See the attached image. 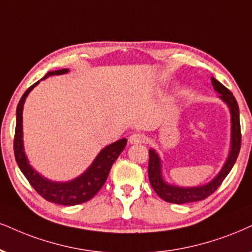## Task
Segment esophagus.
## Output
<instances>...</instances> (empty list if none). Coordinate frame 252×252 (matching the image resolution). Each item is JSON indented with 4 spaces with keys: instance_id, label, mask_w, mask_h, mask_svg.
<instances>
[{
    "instance_id": "1",
    "label": "esophagus",
    "mask_w": 252,
    "mask_h": 252,
    "mask_svg": "<svg viewBox=\"0 0 252 252\" xmlns=\"http://www.w3.org/2000/svg\"><path fill=\"white\" fill-rule=\"evenodd\" d=\"M128 141L131 145H140L144 144L145 141V135L141 134V133H133V134L129 135Z\"/></svg>"
}]
</instances>
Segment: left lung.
Here are the masks:
<instances>
[{"label":"left lung","instance_id":"obj_1","mask_svg":"<svg viewBox=\"0 0 252 252\" xmlns=\"http://www.w3.org/2000/svg\"><path fill=\"white\" fill-rule=\"evenodd\" d=\"M212 84L216 92L220 93L219 97L228 105L231 116V146L229 151L228 159L223 164L222 169L207 185L198 186V187H179V186L169 185L162 178V170H161V160L159 154L153 148L150 150V162H148V178L152 188L159 196L166 202L170 203L182 204L190 203L207 198L212 195L217 188L221 186L225 176L230 173V170L237 160L238 153L241 150V124H240V110L238 104L236 101L234 94L225 88L223 84L212 77Z\"/></svg>","mask_w":252,"mask_h":252}]
</instances>
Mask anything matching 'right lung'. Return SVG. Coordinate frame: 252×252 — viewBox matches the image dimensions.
I'll return each mask as SVG.
<instances>
[{
  "label": "right lung",
  "mask_w": 252,
  "mask_h": 252,
  "mask_svg": "<svg viewBox=\"0 0 252 252\" xmlns=\"http://www.w3.org/2000/svg\"><path fill=\"white\" fill-rule=\"evenodd\" d=\"M66 72H69L67 69L50 71L42 79L48 78L49 76L64 74ZM38 83L39 80L33 85H31L24 92L17 105L16 129H15L14 138L15 159H16L21 172L24 174V176H26L30 185L32 186V188L46 201L52 202V203L63 204V206H76V204L84 203V202L91 200L104 186L108 174H110L112 164L114 163V161L118 159V157L125 148L127 139H120V140L108 145L107 147L102 148L91 166L82 175L71 180V181L55 182L42 176L30 166L29 161H28L26 152H24L23 124H22V121H23L22 113H23L24 101H26L31 90L35 88Z\"/></svg>",
  "instance_id": "right-lung-1"
}]
</instances>
